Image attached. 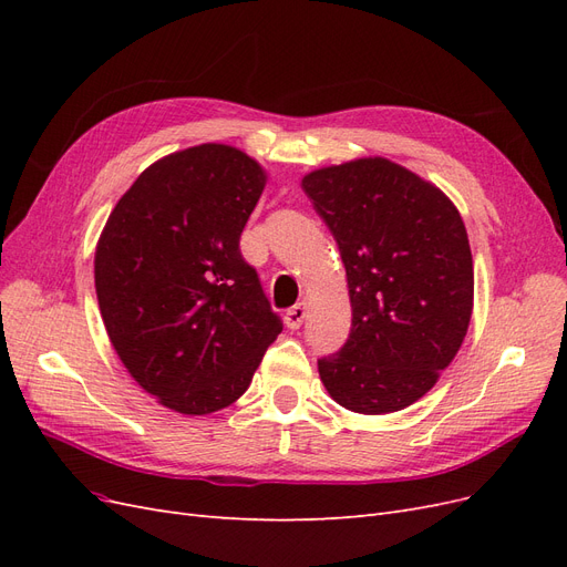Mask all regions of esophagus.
I'll return each instance as SVG.
<instances>
[{
	"label": "esophagus",
	"instance_id": "34e87169",
	"mask_svg": "<svg viewBox=\"0 0 567 567\" xmlns=\"http://www.w3.org/2000/svg\"><path fill=\"white\" fill-rule=\"evenodd\" d=\"M305 317H307V305H305V302H298V305H293V307H290V310L286 312L284 321H286L288 329H300Z\"/></svg>",
	"mask_w": 567,
	"mask_h": 567
}]
</instances>
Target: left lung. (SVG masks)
<instances>
[{
  "mask_svg": "<svg viewBox=\"0 0 567 567\" xmlns=\"http://www.w3.org/2000/svg\"><path fill=\"white\" fill-rule=\"evenodd\" d=\"M348 274L352 329L319 359L331 398L357 414L421 400L452 364L473 315V257L456 205L388 158L302 177Z\"/></svg>",
  "mask_w": 567,
  "mask_h": 567,
  "instance_id": "obj_1",
  "label": "left lung"
}]
</instances>
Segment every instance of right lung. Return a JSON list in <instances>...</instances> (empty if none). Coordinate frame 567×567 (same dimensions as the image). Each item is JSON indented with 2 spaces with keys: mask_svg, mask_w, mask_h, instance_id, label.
<instances>
[{
  "mask_svg": "<svg viewBox=\"0 0 567 567\" xmlns=\"http://www.w3.org/2000/svg\"><path fill=\"white\" fill-rule=\"evenodd\" d=\"M265 184L262 165L227 144L169 153L99 236L94 286L113 348L179 414L234 404L284 329L238 248Z\"/></svg>",
  "mask_w": 567,
  "mask_h": 567,
  "instance_id": "add662e5",
  "label": "right lung"
}]
</instances>
